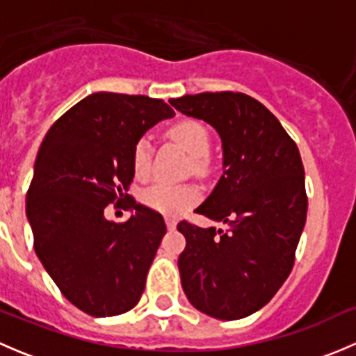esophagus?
<instances>
[{
  "label": "esophagus",
  "mask_w": 356,
  "mask_h": 356,
  "mask_svg": "<svg viewBox=\"0 0 356 356\" xmlns=\"http://www.w3.org/2000/svg\"><path fill=\"white\" fill-rule=\"evenodd\" d=\"M165 222H167V229H168V231H174L175 225H177V222H175V218H170V217L165 218Z\"/></svg>",
  "instance_id": "34e87169"
}]
</instances>
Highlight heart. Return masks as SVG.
<instances>
[{"label": "heart", "instance_id": "1", "mask_svg": "<svg viewBox=\"0 0 356 356\" xmlns=\"http://www.w3.org/2000/svg\"><path fill=\"white\" fill-rule=\"evenodd\" d=\"M168 136L193 158V170L204 168L203 158L210 152V132L203 124L193 118H182L168 127ZM132 170L136 177L148 175L152 163V143L148 138H139L132 148ZM200 191L195 186H167L153 184L141 193V201L152 210L165 215H181L188 208L198 203Z\"/></svg>", "mask_w": 356, "mask_h": 356}]
</instances>
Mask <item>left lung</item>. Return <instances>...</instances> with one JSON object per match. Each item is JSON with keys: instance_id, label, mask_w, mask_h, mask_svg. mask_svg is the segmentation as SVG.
<instances>
[{"instance_id": "left-lung-1", "label": "left lung", "mask_w": 356, "mask_h": 356, "mask_svg": "<svg viewBox=\"0 0 356 356\" xmlns=\"http://www.w3.org/2000/svg\"><path fill=\"white\" fill-rule=\"evenodd\" d=\"M218 132L224 174L196 213L229 231L182 220V289L195 308L220 321L260 310L288 279L307 222L300 152L281 122L243 92H200L170 99Z\"/></svg>"}]
</instances>
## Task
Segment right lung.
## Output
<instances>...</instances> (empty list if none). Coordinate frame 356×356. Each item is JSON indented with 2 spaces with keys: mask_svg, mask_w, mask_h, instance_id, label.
<instances>
[{
  "mask_svg": "<svg viewBox=\"0 0 356 356\" xmlns=\"http://www.w3.org/2000/svg\"><path fill=\"white\" fill-rule=\"evenodd\" d=\"M163 99L95 92L44 136L25 201L34 250L63 296L92 317L138 305L161 238L163 217L129 198L132 148L149 127L174 117ZM125 200L129 221L104 208Z\"/></svg>",
  "mask_w": 356,
  "mask_h": 356,
  "instance_id": "add662e5",
  "label": "right lung"
}]
</instances>
